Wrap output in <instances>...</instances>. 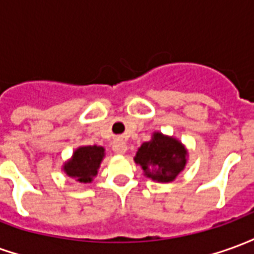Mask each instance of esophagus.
Wrapping results in <instances>:
<instances>
[{"mask_svg":"<svg viewBox=\"0 0 254 254\" xmlns=\"http://www.w3.org/2000/svg\"><path fill=\"white\" fill-rule=\"evenodd\" d=\"M127 144L124 143L122 140H120V138H117L116 141L113 143V151L116 152V154H125L127 152Z\"/></svg>","mask_w":254,"mask_h":254,"instance_id":"esophagus-1","label":"esophagus"}]
</instances>
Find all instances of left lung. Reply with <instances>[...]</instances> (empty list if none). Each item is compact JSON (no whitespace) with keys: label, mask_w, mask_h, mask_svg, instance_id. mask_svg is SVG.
<instances>
[{"label":"left lung","mask_w":254,"mask_h":254,"mask_svg":"<svg viewBox=\"0 0 254 254\" xmlns=\"http://www.w3.org/2000/svg\"><path fill=\"white\" fill-rule=\"evenodd\" d=\"M134 162L143 167L144 174L158 182H170L184 170L187 149L178 140L155 133L151 141L141 144Z\"/></svg>","instance_id":"8db88e82"}]
</instances>
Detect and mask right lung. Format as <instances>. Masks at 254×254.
Returning <instances> with one entry per match:
<instances>
[{"mask_svg":"<svg viewBox=\"0 0 254 254\" xmlns=\"http://www.w3.org/2000/svg\"><path fill=\"white\" fill-rule=\"evenodd\" d=\"M105 149L98 145L80 147L74 151L72 159L64 166L67 176L80 182H91L92 177L98 174V169L103 159Z\"/></svg>","mask_w":254,"mask_h":254,"instance_id":"obj_1","label":"right lung"}]
</instances>
